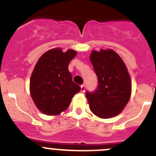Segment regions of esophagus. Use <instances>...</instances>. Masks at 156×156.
Instances as JSON below:
<instances>
[{
	"mask_svg": "<svg viewBox=\"0 0 156 156\" xmlns=\"http://www.w3.org/2000/svg\"><path fill=\"white\" fill-rule=\"evenodd\" d=\"M85 89H86L85 85H82V86H81V93H84V92H85Z\"/></svg>",
	"mask_w": 156,
	"mask_h": 156,
	"instance_id": "34e87169",
	"label": "esophagus"
}]
</instances>
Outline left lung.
<instances>
[{
  "label": "left lung",
  "mask_w": 156,
  "mask_h": 156,
  "mask_svg": "<svg viewBox=\"0 0 156 156\" xmlns=\"http://www.w3.org/2000/svg\"><path fill=\"white\" fill-rule=\"evenodd\" d=\"M90 61L98 78L97 89L86 96L91 112L101 119L121 113L131 96V79L122 58L112 49L93 51Z\"/></svg>",
  "instance_id": "left-lung-1"
}]
</instances>
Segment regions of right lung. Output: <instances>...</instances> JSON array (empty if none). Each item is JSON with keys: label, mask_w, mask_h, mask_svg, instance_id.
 I'll list each match as a JSON object with an SVG mask.
<instances>
[{"label": "right lung", "mask_w": 156, "mask_h": 156, "mask_svg": "<svg viewBox=\"0 0 156 156\" xmlns=\"http://www.w3.org/2000/svg\"><path fill=\"white\" fill-rule=\"evenodd\" d=\"M77 52H63L55 48L44 52L37 60L30 81V91L35 105L42 113L57 115L67 110L71 99L80 91L68 70Z\"/></svg>", "instance_id": "1"}]
</instances>
